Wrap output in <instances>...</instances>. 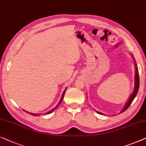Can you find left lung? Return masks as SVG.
I'll use <instances>...</instances> for the list:
<instances>
[{"instance_id":"8db88e82","label":"left lung","mask_w":146,"mask_h":146,"mask_svg":"<svg viewBox=\"0 0 146 146\" xmlns=\"http://www.w3.org/2000/svg\"><path fill=\"white\" fill-rule=\"evenodd\" d=\"M132 56L133 57V59H134V68H135V75H134V91H133L132 93L130 94V97H129L128 101L126 102V103L125 104V105L124 107H123L122 111L120 112V113H122V112H124L125 110H126L127 108H128L130 105L132 103L133 100H134V98L135 97V96H136V94L137 93V91H138V89H139V75H138V69H137V64L135 62V59L133 55H132ZM96 111V110H95ZM97 113L100 114H104L103 113H101V112H98V111H96Z\"/></svg>"}]
</instances>
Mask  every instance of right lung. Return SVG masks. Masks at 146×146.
Listing matches in <instances>:
<instances>
[{
	"label": "right lung",
	"mask_w": 146,
	"mask_h": 146,
	"mask_svg": "<svg viewBox=\"0 0 146 146\" xmlns=\"http://www.w3.org/2000/svg\"><path fill=\"white\" fill-rule=\"evenodd\" d=\"M66 90H67V88L66 89H65V90H64V91H63V94H62V96H61V99H60V100H59V102H58V104H57V106H55V108H53V109H52L51 110H50V111H48V112H46V113H45V114H50V113H52V112H53V111H54V110H55V108H56L57 106H58L59 105V104L61 103V101H62L63 100V97H64V94H65V91H66ZM24 111H25V110H24ZM26 112H27V113H29L30 114H32V115H33V116H40V114H35V113H32V112H28V111H25Z\"/></svg>",
	"instance_id": "add662e5"
}]
</instances>
